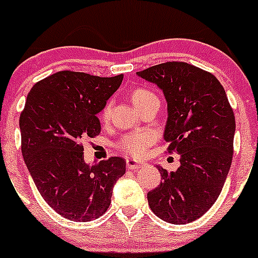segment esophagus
Here are the masks:
<instances>
[{"mask_svg": "<svg viewBox=\"0 0 258 258\" xmlns=\"http://www.w3.org/2000/svg\"><path fill=\"white\" fill-rule=\"evenodd\" d=\"M126 165H127V167H128V170H139V168L144 167V163L137 162V161L131 160V158H127Z\"/></svg>", "mask_w": 258, "mask_h": 258, "instance_id": "1", "label": "esophagus"}]
</instances>
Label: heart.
Here are the masks:
<instances>
[{
  "label": "heart",
  "mask_w": 258,
  "mask_h": 258,
  "mask_svg": "<svg viewBox=\"0 0 258 258\" xmlns=\"http://www.w3.org/2000/svg\"><path fill=\"white\" fill-rule=\"evenodd\" d=\"M152 98L157 97H156L150 90H146V88H136V90L131 93V100L137 108L142 107L146 102H148V101L152 100ZM110 110L111 105L107 103L102 110V118H108V116H110ZM153 141H155V136H153L152 132L137 131L134 132V134L124 135V136L118 141L117 147H118L122 152L126 153V155L139 157V156L144 155L146 150L152 145Z\"/></svg>",
  "instance_id": "obj_1"
}]
</instances>
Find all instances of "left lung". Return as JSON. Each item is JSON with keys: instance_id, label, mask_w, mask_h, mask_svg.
Segmentation results:
<instances>
[{"instance_id": "8db88e82", "label": "left lung", "mask_w": 258, "mask_h": 258, "mask_svg": "<svg viewBox=\"0 0 258 258\" xmlns=\"http://www.w3.org/2000/svg\"><path fill=\"white\" fill-rule=\"evenodd\" d=\"M156 83L167 101L163 139L181 166L147 194L157 217L183 225L201 217L218 199L233 155L235 113L225 88L212 74L186 62H166L137 72Z\"/></svg>"}]
</instances>
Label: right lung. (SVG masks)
I'll list each match as a JSON object with an SVG mask.
<instances>
[{"instance_id": "obj_1", "label": "right lung", "mask_w": 258, "mask_h": 258, "mask_svg": "<svg viewBox=\"0 0 258 258\" xmlns=\"http://www.w3.org/2000/svg\"><path fill=\"white\" fill-rule=\"evenodd\" d=\"M123 75L98 77L59 71L38 81L20 116L21 150L38 192L62 217L95 220L107 211L126 161L110 157L90 166L82 142L101 132L97 113Z\"/></svg>"}]
</instances>
